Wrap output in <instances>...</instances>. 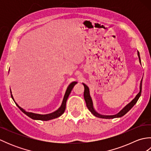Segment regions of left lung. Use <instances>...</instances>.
I'll return each mask as SVG.
<instances>
[{
    "mask_svg": "<svg viewBox=\"0 0 151 151\" xmlns=\"http://www.w3.org/2000/svg\"><path fill=\"white\" fill-rule=\"evenodd\" d=\"M137 55H138V58L139 60V62L141 63V59H140V56H139V52L137 51ZM143 79V78H142ZM84 86V99L86 103V106L88 108V110L91 112V114L93 115H94L95 117H97L99 118H102V119H114V118H117V117H121L122 116H123L124 115L126 114L128 111H129L131 108H132L134 105L136 104L137 101H138V99L139 97L141 96V93H142V80L141 81L140 83V89H139V92L138 93L136 97L134 98L133 100L131 101L129 104H128L126 106L124 107L122 110L119 112L118 114L113 115H101L100 114L97 113V111H95V110L93 108V101L91 97L90 96V94H89V88L86 86L85 84H83Z\"/></svg>",
    "mask_w": 151,
    "mask_h": 151,
    "instance_id": "obj_1",
    "label": "left lung"
}]
</instances>
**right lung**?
Wrapping results in <instances>:
<instances>
[{
    "mask_svg": "<svg viewBox=\"0 0 151 151\" xmlns=\"http://www.w3.org/2000/svg\"><path fill=\"white\" fill-rule=\"evenodd\" d=\"M76 84H77V82H73L72 83H70V85L68 86V88H67L66 92L65 93V95H64V97L63 99V102H62V104L61 105V106L60 107V108L58 110H57L56 111H54L53 113H51L49 114H46V115H41V114H34L32 113V112H28L27 111L25 110H24L23 108H22L21 107L19 106L15 102V100L14 97H13V95L12 94V91H10L11 93V97L12 98L13 100L15 102L16 105L17 106V107L20 109V110L23 112L24 114H26L27 116H28L29 117H30L31 119H32L34 120H41V121H49V120H51V119H55L58 117L60 116H61L63 113L64 111L65 110V108H66V102L67 99H68V97L69 94L70 93V92H71L72 89L73 88L74 86Z\"/></svg>",
    "mask_w": 151,
    "mask_h": 151,
    "instance_id": "add662e5",
    "label": "right lung"
}]
</instances>
